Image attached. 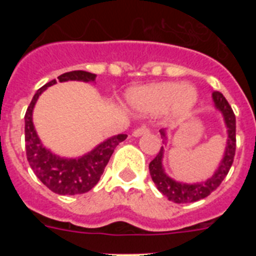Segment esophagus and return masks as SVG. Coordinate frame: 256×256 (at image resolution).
Instances as JSON below:
<instances>
[{
  "mask_svg": "<svg viewBox=\"0 0 256 256\" xmlns=\"http://www.w3.org/2000/svg\"><path fill=\"white\" fill-rule=\"evenodd\" d=\"M148 128H146V126H141V128H137V130H133L132 136L133 137H141V136L148 134Z\"/></svg>",
  "mask_w": 256,
  "mask_h": 256,
  "instance_id": "34e87169",
  "label": "esophagus"
}]
</instances>
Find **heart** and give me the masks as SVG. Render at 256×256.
<instances>
[{
	"instance_id": "obj_1",
	"label": "heart",
	"mask_w": 256,
	"mask_h": 256,
	"mask_svg": "<svg viewBox=\"0 0 256 256\" xmlns=\"http://www.w3.org/2000/svg\"><path fill=\"white\" fill-rule=\"evenodd\" d=\"M196 102V88L191 84H178L176 82L144 86L128 94L130 108L141 115H156L164 112L180 115L191 110Z\"/></svg>"
}]
</instances>
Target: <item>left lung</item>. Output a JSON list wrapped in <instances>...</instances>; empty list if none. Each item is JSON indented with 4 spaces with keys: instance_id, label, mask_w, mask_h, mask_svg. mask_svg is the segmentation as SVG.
Returning a JSON list of instances; mask_svg holds the SVG:
<instances>
[{
    "instance_id": "1",
    "label": "left lung",
    "mask_w": 256,
    "mask_h": 256,
    "mask_svg": "<svg viewBox=\"0 0 256 256\" xmlns=\"http://www.w3.org/2000/svg\"><path fill=\"white\" fill-rule=\"evenodd\" d=\"M214 108L218 110L223 116L226 128H227V144H226L224 154L219 162L218 168L206 180H201L196 183H184L173 180L169 177L162 165L164 159V146H162L159 154L155 159L150 162V176L155 183L156 188L162 192L169 201L177 202V204H187V202H195V201L205 198L209 196L214 190L219 187L222 180L230 172V165L234 162V151H236V116L234 110L230 108V104L226 100V97L218 91H214L212 94ZM162 144H166V130H160Z\"/></svg>"
}]
</instances>
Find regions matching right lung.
Segmentation results:
<instances>
[{"label":"right lung","instance_id":"add662e5","mask_svg":"<svg viewBox=\"0 0 256 256\" xmlns=\"http://www.w3.org/2000/svg\"><path fill=\"white\" fill-rule=\"evenodd\" d=\"M96 74L74 70L58 76V82L78 80L94 83ZM56 79L40 87L32 98L26 112V150L30 168L47 188L58 195H79L94 188L112 158L114 148L126 138V134L112 136L91 151L78 158H61L44 148L33 124V108L38 97L47 88L56 84Z\"/></svg>","mask_w":256,"mask_h":256}]
</instances>
